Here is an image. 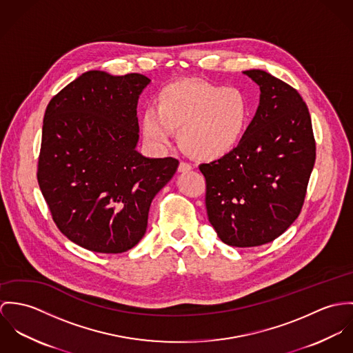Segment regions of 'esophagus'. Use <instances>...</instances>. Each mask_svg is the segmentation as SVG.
<instances>
[{"instance_id":"34e87169","label":"esophagus","mask_w":353,"mask_h":353,"mask_svg":"<svg viewBox=\"0 0 353 353\" xmlns=\"http://www.w3.org/2000/svg\"><path fill=\"white\" fill-rule=\"evenodd\" d=\"M191 169H192V166L190 163H187V162H180V165H179V172L180 173H187Z\"/></svg>"}]
</instances>
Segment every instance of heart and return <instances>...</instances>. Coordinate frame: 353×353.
<instances>
[{
	"mask_svg": "<svg viewBox=\"0 0 353 353\" xmlns=\"http://www.w3.org/2000/svg\"><path fill=\"white\" fill-rule=\"evenodd\" d=\"M156 110L141 121L145 141L157 149L174 141L180 130L183 148L194 157L215 161L229 156L242 141L250 120L243 90L200 79H183L158 92Z\"/></svg>",
	"mask_w": 353,
	"mask_h": 353,
	"instance_id": "1",
	"label": "heart"
}]
</instances>
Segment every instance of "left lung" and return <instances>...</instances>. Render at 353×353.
Masks as SVG:
<instances>
[{
  "label": "left lung",
  "instance_id": "1",
  "mask_svg": "<svg viewBox=\"0 0 353 353\" xmlns=\"http://www.w3.org/2000/svg\"><path fill=\"white\" fill-rule=\"evenodd\" d=\"M243 74L260 86L256 115L229 156L199 166L208 221L235 248L268 243L292 225L315 162L312 118L301 94L264 70Z\"/></svg>",
  "mask_w": 353,
  "mask_h": 353
}]
</instances>
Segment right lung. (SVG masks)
Masks as SVG:
<instances>
[{
	"label": "right lung",
	"instance_id": "obj_1",
	"mask_svg": "<svg viewBox=\"0 0 353 353\" xmlns=\"http://www.w3.org/2000/svg\"><path fill=\"white\" fill-rule=\"evenodd\" d=\"M150 79L90 70L47 105L40 191L62 234L96 253H123L146 233L152 200L177 170L176 158L137 150L138 99Z\"/></svg>",
	"mask_w": 353,
	"mask_h": 353
}]
</instances>
